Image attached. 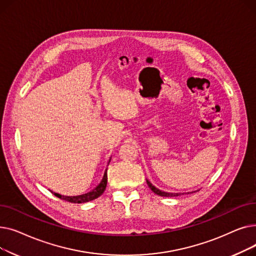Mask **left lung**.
Returning <instances> with one entry per match:
<instances>
[{"instance_id":"obj_1","label":"left lung","mask_w":256,"mask_h":256,"mask_svg":"<svg viewBox=\"0 0 256 256\" xmlns=\"http://www.w3.org/2000/svg\"><path fill=\"white\" fill-rule=\"evenodd\" d=\"M146 182H147V184H148V186L150 188V190H152L154 193H156V195L164 196V197H173V196H180V195H182L180 193H167V192H163V191H160V190L156 189V188L154 186H152V184H150V180H146Z\"/></svg>"}]
</instances>
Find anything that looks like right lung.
Returning <instances> with one entry per match:
<instances>
[{"label":"right lung","instance_id":"right-lung-1","mask_svg":"<svg viewBox=\"0 0 256 256\" xmlns=\"http://www.w3.org/2000/svg\"><path fill=\"white\" fill-rule=\"evenodd\" d=\"M106 182H108V176H106V170L100 184L96 188V189H93L91 192H88L87 194L78 195V196H63V195H60L55 192H52V193L55 196H57L58 198L65 200V201H68V202H72V204H84V202H88V201L94 200L98 197H100L106 190Z\"/></svg>","mask_w":256,"mask_h":256}]
</instances>
